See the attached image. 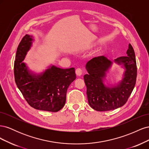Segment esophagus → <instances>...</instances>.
<instances>
[{
    "mask_svg": "<svg viewBox=\"0 0 149 149\" xmlns=\"http://www.w3.org/2000/svg\"><path fill=\"white\" fill-rule=\"evenodd\" d=\"M76 75L77 76H80L82 74V70L81 69V68H77L76 70Z\"/></svg>",
    "mask_w": 149,
    "mask_h": 149,
    "instance_id": "esophagus-1",
    "label": "esophagus"
}]
</instances>
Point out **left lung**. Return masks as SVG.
Listing matches in <instances>:
<instances>
[{"label":"left lung","instance_id":"8db88e82","mask_svg":"<svg viewBox=\"0 0 149 149\" xmlns=\"http://www.w3.org/2000/svg\"><path fill=\"white\" fill-rule=\"evenodd\" d=\"M127 56L114 60L118 65H123L125 71L121 81L116 86L108 87L104 83L106 73L112 62L104 56L94 57L86 65L88 74L84 76L87 88L89 106L97 111L114 110L124 106L131 94L136 82L137 65L133 47L130 44Z\"/></svg>","mask_w":149,"mask_h":149}]
</instances>
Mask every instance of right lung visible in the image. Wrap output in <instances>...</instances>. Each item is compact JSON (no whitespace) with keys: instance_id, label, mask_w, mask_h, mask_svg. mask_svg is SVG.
Segmentation results:
<instances>
[{"instance_id":"right-lung-1","label":"right lung","mask_w":149,"mask_h":149,"mask_svg":"<svg viewBox=\"0 0 149 149\" xmlns=\"http://www.w3.org/2000/svg\"><path fill=\"white\" fill-rule=\"evenodd\" d=\"M33 40L32 36L26 35L18 46L14 62L15 83L31 107L58 112L65 104L68 88L76 79L75 70L74 68L61 69L52 65L41 74L32 73L22 61Z\"/></svg>"}]
</instances>
